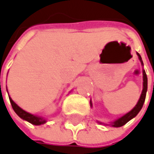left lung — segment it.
<instances>
[{"label":"left lung","instance_id":"8db88e82","mask_svg":"<svg viewBox=\"0 0 154 154\" xmlns=\"http://www.w3.org/2000/svg\"><path fill=\"white\" fill-rule=\"evenodd\" d=\"M137 56H138L139 60H140L142 65H143V64L142 58H141V56H140L139 53H137ZM143 91H142L141 96H140V98H139L137 105L133 108L129 112H128L127 114H125V115L122 116L121 118H119V119H118L117 120H115L114 122H112V123L110 124L112 127H114V128H119V127L124 126V125H125L126 123H128L130 119H132L133 118H135V117L138 114L139 111L141 110V109H142L143 105V103H144V100H145V96H146V92H147V76H146V73H145L144 70H143ZM90 103H91V106H92V103H91V102H90Z\"/></svg>","mask_w":154,"mask_h":154}]
</instances>
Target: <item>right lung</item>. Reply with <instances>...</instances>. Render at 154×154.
<instances>
[{
	"label": "right lung",
	"mask_w": 154,
	"mask_h": 154,
	"mask_svg": "<svg viewBox=\"0 0 154 154\" xmlns=\"http://www.w3.org/2000/svg\"><path fill=\"white\" fill-rule=\"evenodd\" d=\"M9 98H10L11 106L13 108L14 111L17 113V115L18 117H20L22 119H25V120L28 121L29 123H31V124H33V125H36V126L45 124V123L46 122V120H45L44 118L39 117V116L33 115V114H31V113H29V112H26V110L22 109L19 106H17V105L16 104L10 96H9Z\"/></svg>",
	"instance_id": "right-lung-1"
}]
</instances>
